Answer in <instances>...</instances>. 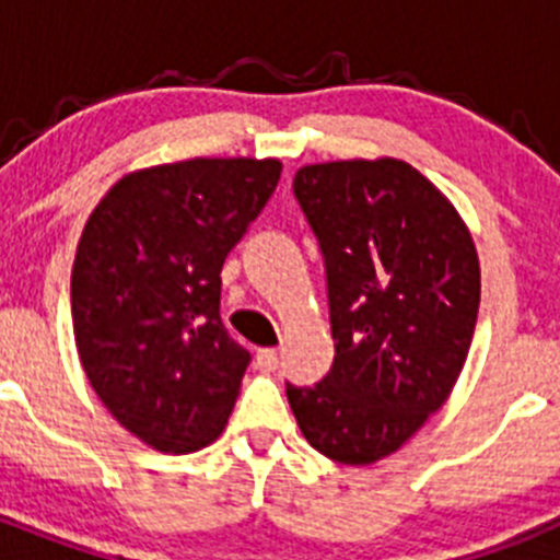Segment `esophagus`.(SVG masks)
I'll return each instance as SVG.
<instances>
[{"label":"esophagus","instance_id":"34e87169","mask_svg":"<svg viewBox=\"0 0 560 560\" xmlns=\"http://www.w3.org/2000/svg\"><path fill=\"white\" fill-rule=\"evenodd\" d=\"M255 364L264 373H271V370H277V364H280V355H277L275 348H264V350H257L255 355Z\"/></svg>","mask_w":560,"mask_h":560}]
</instances>
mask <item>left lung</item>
<instances>
[{
	"label": "left lung",
	"mask_w": 560,
	"mask_h": 560,
	"mask_svg": "<svg viewBox=\"0 0 560 560\" xmlns=\"http://www.w3.org/2000/svg\"><path fill=\"white\" fill-rule=\"evenodd\" d=\"M294 196L325 257L336 355L323 381L285 395L316 452L370 465L457 384L479 311L477 249L452 201L389 156L300 167Z\"/></svg>",
	"instance_id": "obj_1"
}]
</instances>
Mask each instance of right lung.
I'll use <instances>...</instances> for the list:
<instances>
[{
	"label": "right lung",
	"instance_id": "1",
	"mask_svg": "<svg viewBox=\"0 0 560 560\" xmlns=\"http://www.w3.org/2000/svg\"><path fill=\"white\" fill-rule=\"evenodd\" d=\"M280 171L244 156L133 171L83 226L72 266L83 373L156 452H199L230 420L252 355L221 323V266Z\"/></svg>",
	"mask_w": 560,
	"mask_h": 560
}]
</instances>
